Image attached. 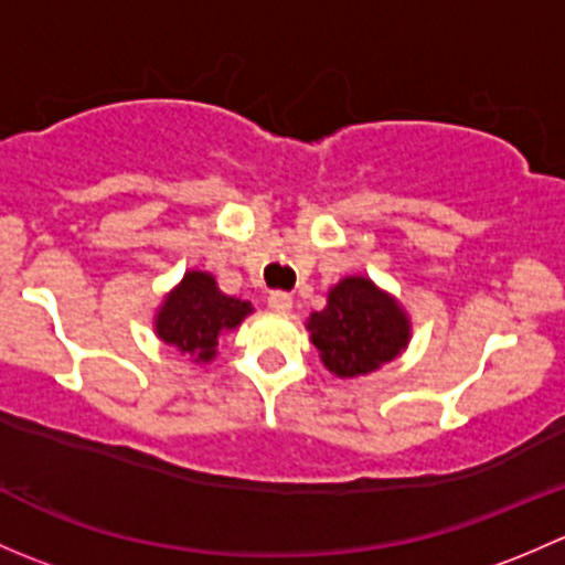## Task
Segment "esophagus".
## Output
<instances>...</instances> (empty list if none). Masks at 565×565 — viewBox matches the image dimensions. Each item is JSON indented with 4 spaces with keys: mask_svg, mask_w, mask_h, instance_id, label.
Returning <instances> with one entry per match:
<instances>
[{
    "mask_svg": "<svg viewBox=\"0 0 565 565\" xmlns=\"http://www.w3.org/2000/svg\"><path fill=\"white\" fill-rule=\"evenodd\" d=\"M267 306H270L273 311H278V315H287V311L292 309V295L276 289V292H270V298H267Z\"/></svg>",
    "mask_w": 565,
    "mask_h": 565,
    "instance_id": "34e87169",
    "label": "esophagus"
}]
</instances>
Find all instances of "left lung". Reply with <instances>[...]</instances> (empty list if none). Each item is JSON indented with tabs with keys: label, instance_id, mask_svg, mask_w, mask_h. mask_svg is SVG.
<instances>
[{
	"label": "left lung",
	"instance_id": "left-lung-1",
	"mask_svg": "<svg viewBox=\"0 0 565 565\" xmlns=\"http://www.w3.org/2000/svg\"><path fill=\"white\" fill-rule=\"evenodd\" d=\"M311 341L322 363L339 377H358L393 361L407 347L404 311L369 278H344L328 295V306L309 319Z\"/></svg>",
	"mask_w": 565,
	"mask_h": 565
}]
</instances>
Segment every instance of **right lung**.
I'll list each match as a JSON object with an SVG mask.
<instances>
[{"mask_svg": "<svg viewBox=\"0 0 565 565\" xmlns=\"http://www.w3.org/2000/svg\"><path fill=\"white\" fill-rule=\"evenodd\" d=\"M246 315H250L246 300L221 292L210 273L191 270L158 311L156 330L180 352H191L196 361H210L218 335L237 328Z\"/></svg>", "mask_w": 565, "mask_h": 565, "instance_id": "right-lung-1", "label": "right lung"}]
</instances>
